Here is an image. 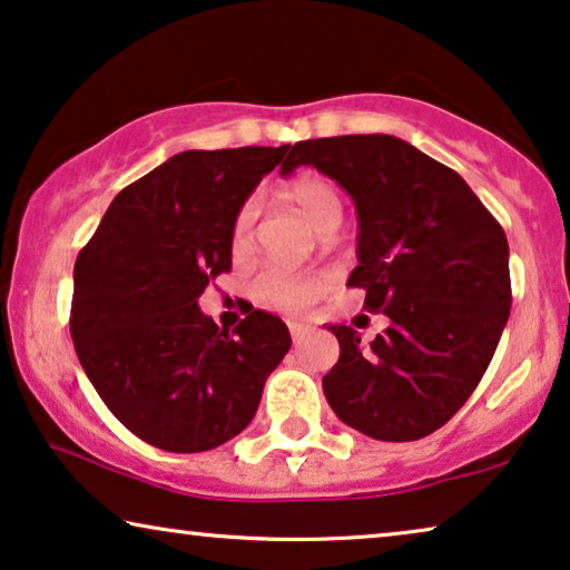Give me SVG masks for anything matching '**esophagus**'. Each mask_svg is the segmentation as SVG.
Listing matches in <instances>:
<instances>
[{
    "mask_svg": "<svg viewBox=\"0 0 570 570\" xmlns=\"http://www.w3.org/2000/svg\"><path fill=\"white\" fill-rule=\"evenodd\" d=\"M309 331H312V325L302 323V320H292V323H288V333H292L294 343H299L304 335H309Z\"/></svg>",
    "mask_w": 570,
    "mask_h": 570,
    "instance_id": "34e87169",
    "label": "esophagus"
}]
</instances>
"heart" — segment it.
Listing matches in <instances>:
<instances>
[{"label":"heart","mask_w":570,"mask_h":570,"mask_svg":"<svg viewBox=\"0 0 570 570\" xmlns=\"http://www.w3.org/2000/svg\"><path fill=\"white\" fill-rule=\"evenodd\" d=\"M286 202L315 227L320 235H333L343 222V196L323 175H299L284 190ZM255 204L247 202L239 208L232 224V250L245 253L253 245ZM327 276L320 271H286L278 266H263L253 276L250 292L261 304L276 309H302L325 294Z\"/></svg>","instance_id":"obj_1"}]
</instances>
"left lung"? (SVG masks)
Wrapping results in <instances>:
<instances>
[{
  "label": "left lung",
  "instance_id": "left-lung-1",
  "mask_svg": "<svg viewBox=\"0 0 570 570\" xmlns=\"http://www.w3.org/2000/svg\"><path fill=\"white\" fill-rule=\"evenodd\" d=\"M312 165L354 198L364 309L387 331L362 346L327 325L341 356L323 392L346 426L380 442L442 429L483 380L511 309L509 243L454 170L397 136L351 134L296 141L282 173Z\"/></svg>",
  "mask_w": 570,
  "mask_h": 570
}]
</instances>
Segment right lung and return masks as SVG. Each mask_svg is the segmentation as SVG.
Wrapping results in <instances>:
<instances>
[{
  "instance_id": "add662e5",
  "label": "right lung",
  "mask_w": 570,
  "mask_h": 570,
  "mask_svg": "<svg viewBox=\"0 0 570 570\" xmlns=\"http://www.w3.org/2000/svg\"><path fill=\"white\" fill-rule=\"evenodd\" d=\"M284 147L188 149L124 188L75 263L71 338L102 403L165 452L237 436L292 338L253 309L219 331L198 307L232 268V224Z\"/></svg>"
}]
</instances>
